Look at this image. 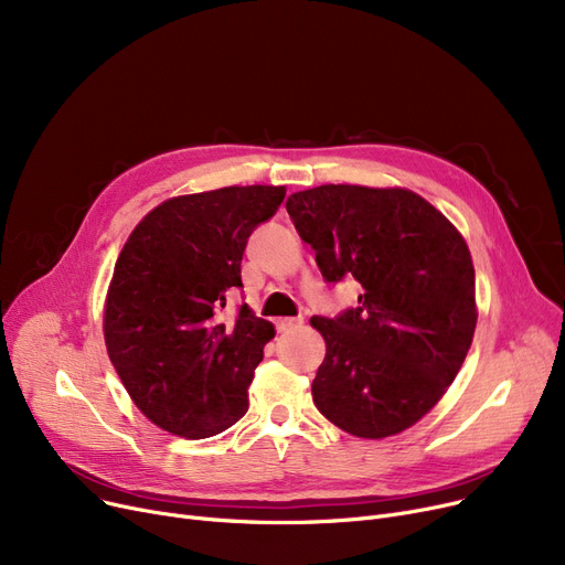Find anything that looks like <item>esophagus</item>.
Instances as JSON below:
<instances>
[{
	"instance_id": "obj_1",
	"label": "esophagus",
	"mask_w": 565,
	"mask_h": 565,
	"mask_svg": "<svg viewBox=\"0 0 565 565\" xmlns=\"http://www.w3.org/2000/svg\"><path fill=\"white\" fill-rule=\"evenodd\" d=\"M302 324V318H279L277 320V330L279 332H290V330H298Z\"/></svg>"
}]
</instances>
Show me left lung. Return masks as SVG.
I'll list each match as a JSON object with an SVG mask.
<instances>
[{
  "mask_svg": "<svg viewBox=\"0 0 565 565\" xmlns=\"http://www.w3.org/2000/svg\"><path fill=\"white\" fill-rule=\"evenodd\" d=\"M286 211L324 279L364 288L358 309L311 318L328 348L316 407L354 437L403 433L447 394L477 330L462 233L405 188L320 185L290 194Z\"/></svg>",
  "mask_w": 565,
  "mask_h": 565,
  "instance_id": "obj_1",
  "label": "left lung"
}]
</instances>
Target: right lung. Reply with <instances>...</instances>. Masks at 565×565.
Wrapping results in <instances>:
<instances>
[{
	"label": "right lung",
	"mask_w": 565,
	"mask_h": 565,
	"mask_svg": "<svg viewBox=\"0 0 565 565\" xmlns=\"http://www.w3.org/2000/svg\"><path fill=\"white\" fill-rule=\"evenodd\" d=\"M284 196V185H231L167 199L118 254L105 345L132 403L158 428L203 439L245 417L247 387L275 324L247 305L233 320H222L220 309L243 288L249 233Z\"/></svg>",
	"instance_id": "obj_1"
}]
</instances>
